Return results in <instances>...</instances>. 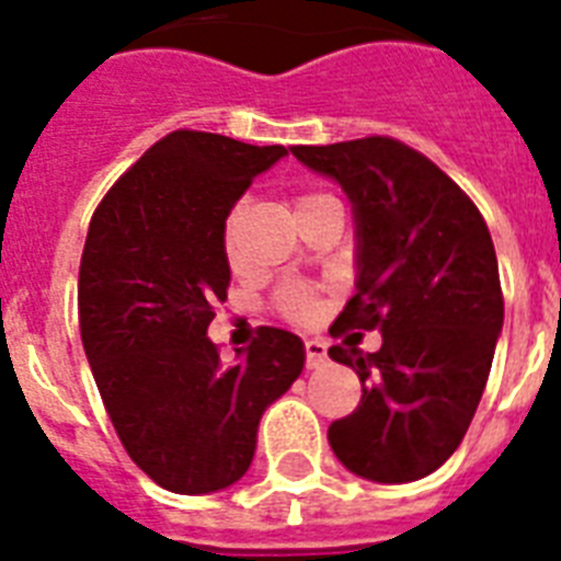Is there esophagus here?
I'll use <instances>...</instances> for the list:
<instances>
[{
    "label": "esophagus",
    "mask_w": 561,
    "mask_h": 561,
    "mask_svg": "<svg viewBox=\"0 0 561 561\" xmlns=\"http://www.w3.org/2000/svg\"><path fill=\"white\" fill-rule=\"evenodd\" d=\"M328 359V345L322 340H308L305 343V366L320 368Z\"/></svg>",
    "instance_id": "1"
}]
</instances>
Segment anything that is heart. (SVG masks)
<instances>
[{
	"label": "heart",
	"instance_id": "obj_1",
	"mask_svg": "<svg viewBox=\"0 0 561 561\" xmlns=\"http://www.w3.org/2000/svg\"><path fill=\"white\" fill-rule=\"evenodd\" d=\"M328 202H334V198L325 193H299L294 198V213H305V209L320 207V204H328ZM241 216H244V202L236 204V207L227 213V221H225V253L233 267H239L236 236H239ZM276 311L290 322H311L313 317H317V311H320V299H317L313 290L290 285V288H282L279 294H276Z\"/></svg>",
	"mask_w": 561,
	"mask_h": 561
}]
</instances>
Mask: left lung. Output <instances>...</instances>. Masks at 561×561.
I'll list each match as a JSON object with an SVG mask.
<instances>
[{
  "mask_svg": "<svg viewBox=\"0 0 561 561\" xmlns=\"http://www.w3.org/2000/svg\"><path fill=\"white\" fill-rule=\"evenodd\" d=\"M290 152L340 181L357 218V294L331 336L383 334L375 354L328 348L363 383L328 444L354 476L417 481L458 449L493 366L504 296L486 221L438 163L389 135Z\"/></svg>",
  "mask_w": 561,
  "mask_h": 561,
  "instance_id": "obj_1",
  "label": "left lung"
}]
</instances>
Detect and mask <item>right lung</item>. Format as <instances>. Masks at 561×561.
Instances as JSON below:
<instances>
[{
  "mask_svg": "<svg viewBox=\"0 0 561 561\" xmlns=\"http://www.w3.org/2000/svg\"><path fill=\"white\" fill-rule=\"evenodd\" d=\"M288 154L178 129L103 195L80 259L77 308L91 375L129 458L170 493L236 484L259 421L305 366L302 340L262 325L225 366L207 325L230 288L225 221L259 172Z\"/></svg>",
  "mask_w": 561,
  "mask_h": 561,
  "instance_id": "1",
  "label": "right lung"
}]
</instances>
